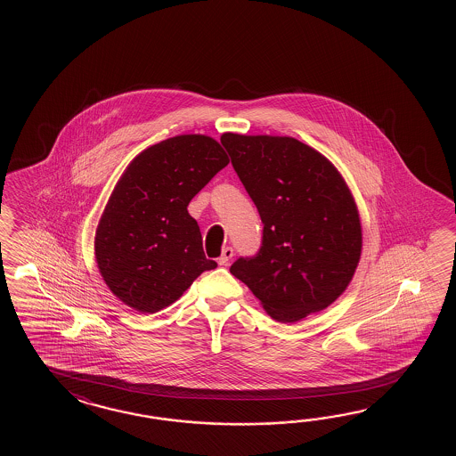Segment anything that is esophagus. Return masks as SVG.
Here are the masks:
<instances>
[{
    "mask_svg": "<svg viewBox=\"0 0 456 456\" xmlns=\"http://www.w3.org/2000/svg\"><path fill=\"white\" fill-rule=\"evenodd\" d=\"M232 254H234L232 248H224L222 256L218 257V264H220V265H228L232 259Z\"/></svg>",
    "mask_w": 456,
    "mask_h": 456,
    "instance_id": "34e87169",
    "label": "esophagus"
}]
</instances>
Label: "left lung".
<instances>
[{"label": "left lung", "mask_w": 456, "mask_h": 456, "mask_svg": "<svg viewBox=\"0 0 456 456\" xmlns=\"http://www.w3.org/2000/svg\"><path fill=\"white\" fill-rule=\"evenodd\" d=\"M222 143L264 224L259 252L230 272L275 321L328 308L349 287L362 254L349 185L326 156L293 136L228 132Z\"/></svg>", "instance_id": "obj_1"}]
</instances>
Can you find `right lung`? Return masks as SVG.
<instances>
[{
	"label": "right lung",
	"mask_w": 456,
	"mask_h": 456,
	"mask_svg": "<svg viewBox=\"0 0 456 456\" xmlns=\"http://www.w3.org/2000/svg\"><path fill=\"white\" fill-rule=\"evenodd\" d=\"M228 163L216 140L194 134L150 146L126 166L94 238L97 269L118 300L156 313L216 267L187 205Z\"/></svg>",
	"instance_id": "right-lung-1"
}]
</instances>
